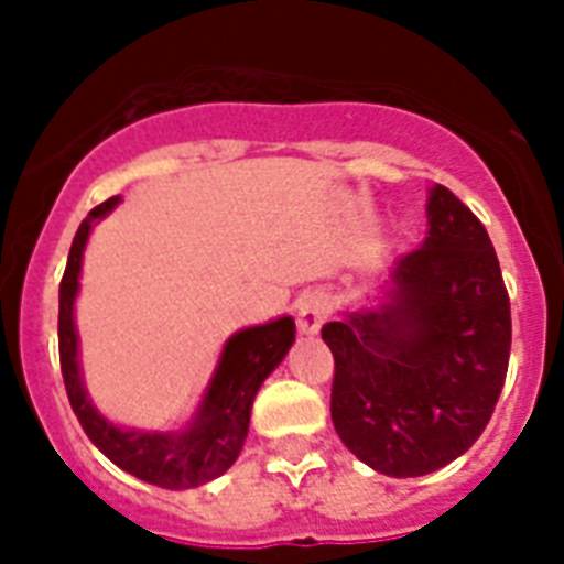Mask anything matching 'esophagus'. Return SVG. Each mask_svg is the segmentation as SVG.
<instances>
[{
  "label": "esophagus",
  "instance_id": "obj_1",
  "mask_svg": "<svg viewBox=\"0 0 564 564\" xmlns=\"http://www.w3.org/2000/svg\"><path fill=\"white\" fill-rule=\"evenodd\" d=\"M330 316V301L322 292H310L299 301V330L301 334H316Z\"/></svg>",
  "mask_w": 564,
  "mask_h": 564
}]
</instances>
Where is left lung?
<instances>
[{"label": "left lung", "mask_w": 564, "mask_h": 564, "mask_svg": "<svg viewBox=\"0 0 564 564\" xmlns=\"http://www.w3.org/2000/svg\"><path fill=\"white\" fill-rule=\"evenodd\" d=\"M430 234L403 254L380 310L327 322L330 419L389 477H421L480 438L509 369V292L482 221L438 184Z\"/></svg>", "instance_id": "1"}]
</instances>
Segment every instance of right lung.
<instances>
[{"instance_id":"add662e5","label":"right lung","mask_w":564,"mask_h":564,"mask_svg":"<svg viewBox=\"0 0 564 564\" xmlns=\"http://www.w3.org/2000/svg\"><path fill=\"white\" fill-rule=\"evenodd\" d=\"M119 202V195L101 202L78 225L61 278V310H57V348H61V375L66 398L82 421L90 442L122 471L161 489H195L202 482L219 477L237 463L242 442L248 436L251 403L265 377L283 360L295 339V322L290 316L269 325L248 327L230 336L221 351L219 369L213 375L210 389L195 421L178 433H143V430H119L105 421L87 401V392L78 375V339L73 325V301L78 292L82 254L90 237L93 219H99Z\"/></svg>"}]
</instances>
